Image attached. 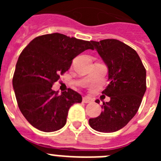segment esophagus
I'll use <instances>...</instances> for the list:
<instances>
[{"mask_svg":"<svg viewBox=\"0 0 161 161\" xmlns=\"http://www.w3.org/2000/svg\"><path fill=\"white\" fill-rule=\"evenodd\" d=\"M82 102L84 103H89V102H91V99L89 97H84L83 99H82Z\"/></svg>","mask_w":161,"mask_h":161,"instance_id":"esophagus-1","label":"esophagus"}]
</instances>
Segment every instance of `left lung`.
I'll return each mask as SVG.
<instances>
[{
	"label": "left lung",
	"instance_id": "1",
	"mask_svg": "<svg viewBox=\"0 0 161 161\" xmlns=\"http://www.w3.org/2000/svg\"><path fill=\"white\" fill-rule=\"evenodd\" d=\"M108 68L109 85L102 93L110 97L103 102L101 114L89 123L100 132H114L136 115L146 92V69L137 52L117 39L91 41ZM97 103L100 101L97 99Z\"/></svg>",
	"mask_w": 161,
	"mask_h": 161
}]
</instances>
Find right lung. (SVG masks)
Returning a JSON list of instances; mask_svg holds the SVG:
<instances>
[{
    "mask_svg": "<svg viewBox=\"0 0 161 161\" xmlns=\"http://www.w3.org/2000/svg\"><path fill=\"white\" fill-rule=\"evenodd\" d=\"M91 42L54 33L34 38L19 55L13 77L18 107L38 130L52 132L64 126L69 108L82 102L81 95L68 89L58 94L52 85L70 68L72 59Z\"/></svg>",
    "mask_w": 161,
    "mask_h": 161,
    "instance_id": "right-lung-1",
    "label": "right lung"
}]
</instances>
